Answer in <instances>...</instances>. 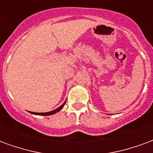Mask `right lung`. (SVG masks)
<instances>
[{
  "label": "right lung",
  "mask_w": 153,
  "mask_h": 153,
  "mask_svg": "<svg viewBox=\"0 0 153 153\" xmlns=\"http://www.w3.org/2000/svg\"><path fill=\"white\" fill-rule=\"evenodd\" d=\"M65 103H66V101H65L62 105L60 107H58L57 109H54V110H53V111H51V112H47V113H34V112H31L32 114H38V115H51V114H53L57 113V112H58V111H60L62 108H63V106H64Z\"/></svg>",
  "instance_id": "1"
}]
</instances>
